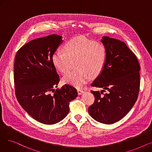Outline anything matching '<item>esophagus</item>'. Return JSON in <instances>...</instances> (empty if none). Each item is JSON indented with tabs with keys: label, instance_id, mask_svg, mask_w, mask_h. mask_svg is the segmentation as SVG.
<instances>
[{
	"label": "esophagus",
	"instance_id": "obj_1",
	"mask_svg": "<svg viewBox=\"0 0 152 152\" xmlns=\"http://www.w3.org/2000/svg\"><path fill=\"white\" fill-rule=\"evenodd\" d=\"M77 93H78L79 95H81V94H83L84 93L83 90H82V89H77Z\"/></svg>",
	"mask_w": 152,
	"mask_h": 152
}]
</instances>
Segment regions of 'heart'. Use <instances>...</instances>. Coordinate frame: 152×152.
<instances>
[{"label":"heart","mask_w":152,"mask_h":152,"mask_svg":"<svg viewBox=\"0 0 152 152\" xmlns=\"http://www.w3.org/2000/svg\"><path fill=\"white\" fill-rule=\"evenodd\" d=\"M63 53L55 52L52 61L61 73L69 71L75 63L76 70L63 77V82L77 88L88 81L90 76H97L104 68L108 56L106 46L102 43L79 36L68 41L63 47Z\"/></svg>","instance_id":"b5f03b06"}]
</instances>
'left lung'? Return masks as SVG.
Here are the masks:
<instances>
[{
  "instance_id": "left-lung-1",
  "label": "left lung",
  "mask_w": 152,
  "mask_h": 152,
  "mask_svg": "<svg viewBox=\"0 0 152 152\" xmlns=\"http://www.w3.org/2000/svg\"><path fill=\"white\" fill-rule=\"evenodd\" d=\"M101 42L107 49V60L91 86L103 90L91 91L95 102L88 111L95 121L111 124L121 120L136 102L140 67L136 56L124 42L108 36H103Z\"/></svg>"
}]
</instances>
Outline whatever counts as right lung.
<instances>
[{"label":"right lung","instance_id":"1","mask_svg":"<svg viewBox=\"0 0 152 152\" xmlns=\"http://www.w3.org/2000/svg\"><path fill=\"white\" fill-rule=\"evenodd\" d=\"M62 42V36L57 34L35 39L21 47L15 56L17 100L32 118L45 124H54L65 118L69 102L77 96L76 89L68 84L59 90L54 89L60 77L52 56Z\"/></svg>","mask_w":152,"mask_h":152}]
</instances>
